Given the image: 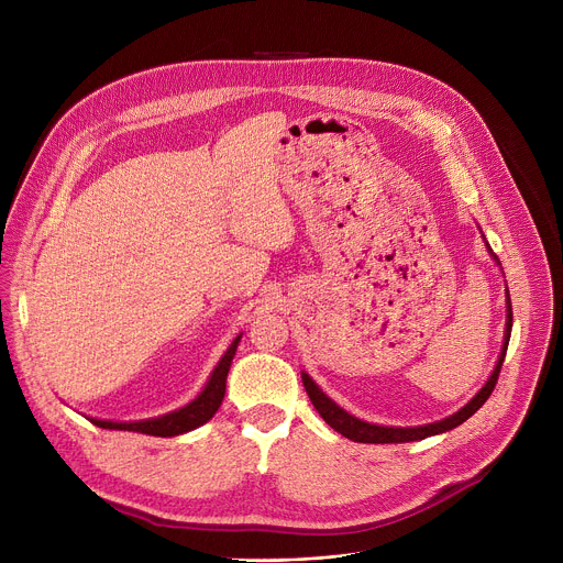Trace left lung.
<instances>
[{"mask_svg": "<svg viewBox=\"0 0 563 563\" xmlns=\"http://www.w3.org/2000/svg\"><path fill=\"white\" fill-rule=\"evenodd\" d=\"M484 243H486V250L488 254L495 258V263L499 265V258L495 256V252L490 250L488 240L484 235ZM510 332H512V305H510V294H508V287H506V332H504V345H501V352H499V358H497V365L493 369V374L488 376L486 385L481 387L467 404L456 410L454 415L441 419V421H434V423H428V426H415V428H394V426H376V423H367L350 412H345L341 406H336L334 400L320 389L311 376L307 372H302V385H305V391L309 396V400L313 404L316 412L325 419V423L336 430L339 434L347 437L350 441H356V443H410V441H421V439H428V437H434V434H443L448 430H454L459 428L463 421H467L481 406L486 404L488 396L493 394L495 385H497V378H499V372H501V365H504V358H506V352H508V343H510Z\"/></svg>", "mask_w": 563, "mask_h": 563, "instance_id": "1", "label": "left lung"}]
</instances>
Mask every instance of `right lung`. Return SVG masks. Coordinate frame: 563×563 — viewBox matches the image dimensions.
<instances>
[{"instance_id":"1","label":"right lung","mask_w":563,"mask_h":563,"mask_svg":"<svg viewBox=\"0 0 563 563\" xmlns=\"http://www.w3.org/2000/svg\"><path fill=\"white\" fill-rule=\"evenodd\" d=\"M240 339H243V334H238L233 339V343L227 347V352L213 367L202 391L194 400H189L187 406H183L174 412H167L163 417H155V419H142V421L91 419V423L98 428H104V430L140 432V434H148V437H178V434H185V432H191V430L205 426L218 412V408L222 404L224 389H227V374H229V367L235 356V347H238Z\"/></svg>"}]
</instances>
